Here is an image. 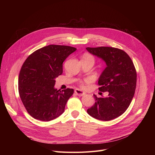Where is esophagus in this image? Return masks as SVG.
Listing matches in <instances>:
<instances>
[{"mask_svg": "<svg viewBox=\"0 0 155 155\" xmlns=\"http://www.w3.org/2000/svg\"><path fill=\"white\" fill-rule=\"evenodd\" d=\"M75 92L76 94L78 95V96H83V95H84L85 94V92H82V91H80V90H79V89H77V88L75 89Z\"/></svg>", "mask_w": 155, "mask_h": 155, "instance_id": "obj_1", "label": "esophagus"}]
</instances>
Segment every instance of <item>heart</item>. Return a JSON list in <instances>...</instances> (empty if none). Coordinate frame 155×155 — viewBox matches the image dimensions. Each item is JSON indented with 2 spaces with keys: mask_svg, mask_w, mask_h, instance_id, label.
<instances>
[{
  "mask_svg": "<svg viewBox=\"0 0 155 155\" xmlns=\"http://www.w3.org/2000/svg\"><path fill=\"white\" fill-rule=\"evenodd\" d=\"M82 58H84V59H88V60H92L93 61H94V56H92V55L90 54H85L83 56ZM90 80H91L88 79V78L84 79V80H80L79 82H78V84H79V85H80V87H82V88H85V82H90Z\"/></svg>",
  "mask_w": 155,
  "mask_h": 155,
  "instance_id": "heart-1",
  "label": "heart"
}]
</instances>
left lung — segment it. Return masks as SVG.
Wrapping results in <instances>:
<instances>
[{
    "mask_svg": "<svg viewBox=\"0 0 155 155\" xmlns=\"http://www.w3.org/2000/svg\"><path fill=\"white\" fill-rule=\"evenodd\" d=\"M86 49L106 63L98 85L100 91L109 93L106 97L94 95L95 102L87 113L101 120H112L123 114L132 101L136 87L135 67L129 56L120 49L107 46Z\"/></svg>",
    "mask_w": 155,
    "mask_h": 155,
    "instance_id": "left-lung-1",
    "label": "left lung"
}]
</instances>
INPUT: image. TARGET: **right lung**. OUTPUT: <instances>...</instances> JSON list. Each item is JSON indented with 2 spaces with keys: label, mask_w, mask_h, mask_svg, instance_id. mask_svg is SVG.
<instances>
[{
  "label": "right lung",
  "mask_w": 155,
  "mask_h": 155,
  "mask_svg": "<svg viewBox=\"0 0 155 155\" xmlns=\"http://www.w3.org/2000/svg\"><path fill=\"white\" fill-rule=\"evenodd\" d=\"M77 48L51 45L31 54L24 62L18 78L20 98L29 114L50 121L62 114L74 91L57 90L55 78L63 73V63Z\"/></svg>",
  "instance_id": "add662e5"
}]
</instances>
